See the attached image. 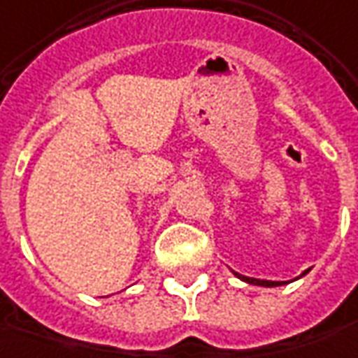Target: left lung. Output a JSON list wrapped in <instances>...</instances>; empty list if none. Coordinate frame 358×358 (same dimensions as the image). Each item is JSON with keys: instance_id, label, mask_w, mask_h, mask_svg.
Listing matches in <instances>:
<instances>
[{"instance_id": "1", "label": "left lung", "mask_w": 358, "mask_h": 358, "mask_svg": "<svg viewBox=\"0 0 358 358\" xmlns=\"http://www.w3.org/2000/svg\"><path fill=\"white\" fill-rule=\"evenodd\" d=\"M307 273H309V269H307V271H303L299 278L307 275ZM234 275H236V278H240L241 281H245V283H252V285H262V287H278V285H285V281H267V279L245 278V275H240V273H236V271H234Z\"/></svg>"}]
</instances>
